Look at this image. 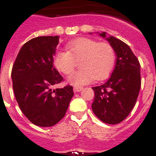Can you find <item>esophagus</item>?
Returning <instances> with one entry per match:
<instances>
[{
	"label": "esophagus",
	"mask_w": 156,
	"mask_h": 156,
	"mask_svg": "<svg viewBox=\"0 0 156 156\" xmlns=\"http://www.w3.org/2000/svg\"><path fill=\"white\" fill-rule=\"evenodd\" d=\"M83 89V87H74V92H80Z\"/></svg>",
	"instance_id": "obj_1"
}]
</instances>
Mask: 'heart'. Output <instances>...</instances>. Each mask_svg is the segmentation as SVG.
Here are the masks:
<instances>
[{"label":"heart","mask_w":156,"mask_h":156,"mask_svg":"<svg viewBox=\"0 0 156 156\" xmlns=\"http://www.w3.org/2000/svg\"><path fill=\"white\" fill-rule=\"evenodd\" d=\"M68 51H59L54 57L56 68L66 75L73 73L76 61L81 69L69 78V82L75 86L88 84L106 78L114 68L115 53L108 43L87 37H79L69 41L66 46Z\"/></svg>","instance_id":"b5f03b06"}]
</instances>
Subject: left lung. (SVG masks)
Segmentation results:
<instances>
[{
    "mask_svg": "<svg viewBox=\"0 0 156 156\" xmlns=\"http://www.w3.org/2000/svg\"><path fill=\"white\" fill-rule=\"evenodd\" d=\"M106 34L100 35L106 37ZM106 39L115 52V67L105 84L92 88L95 94L92 109L103 122L115 125L134 107L141 87L140 65L127 44L113 36Z\"/></svg>",
    "mask_w": 156,
    "mask_h": 156,
    "instance_id": "8db88e82",
    "label": "left lung"
}]
</instances>
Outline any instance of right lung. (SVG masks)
<instances>
[{"mask_svg": "<svg viewBox=\"0 0 156 156\" xmlns=\"http://www.w3.org/2000/svg\"><path fill=\"white\" fill-rule=\"evenodd\" d=\"M59 36L31 39L20 49L12 66L11 78L16 100L34 125L51 127L65 116L74 95L72 86L53 90L63 81L53 67Z\"/></svg>", "mask_w": 156, "mask_h": 156, "instance_id": "obj_1", "label": "right lung"}]
</instances>
